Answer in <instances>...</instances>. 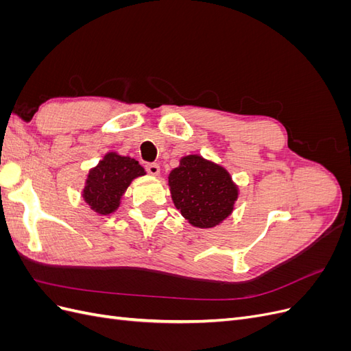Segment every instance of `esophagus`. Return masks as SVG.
<instances>
[{
    "instance_id": "1",
    "label": "esophagus",
    "mask_w": 351,
    "mask_h": 351,
    "mask_svg": "<svg viewBox=\"0 0 351 351\" xmlns=\"http://www.w3.org/2000/svg\"><path fill=\"white\" fill-rule=\"evenodd\" d=\"M146 171L149 173L151 176H158L159 171H161V168H159L158 164H147L146 165Z\"/></svg>"
}]
</instances>
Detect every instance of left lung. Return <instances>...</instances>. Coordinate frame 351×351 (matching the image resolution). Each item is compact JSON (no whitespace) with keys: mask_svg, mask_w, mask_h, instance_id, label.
<instances>
[{"mask_svg":"<svg viewBox=\"0 0 351 351\" xmlns=\"http://www.w3.org/2000/svg\"><path fill=\"white\" fill-rule=\"evenodd\" d=\"M174 205L190 224L210 228L226 219L237 199V189L226 169L190 155L169 174Z\"/></svg>","mask_w":351,"mask_h":351,"instance_id":"left-lung-1","label":"left lung"}]
</instances>
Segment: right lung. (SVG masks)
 Here are the masks:
<instances>
[{
    "label": "right lung",
    "instance_id": "add662e5",
    "mask_svg": "<svg viewBox=\"0 0 351 351\" xmlns=\"http://www.w3.org/2000/svg\"><path fill=\"white\" fill-rule=\"evenodd\" d=\"M143 174L145 169L136 159L108 154L90 171L83 196L89 206L99 214H111L119 206L120 197L132 180Z\"/></svg>",
    "mask_w": 351,
    "mask_h": 351
}]
</instances>
